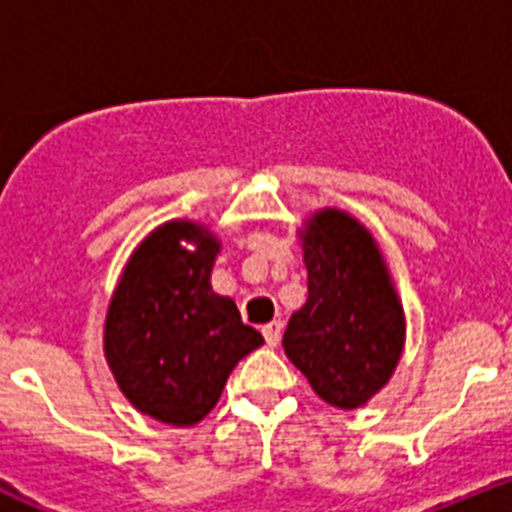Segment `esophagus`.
I'll use <instances>...</instances> for the list:
<instances>
[{
  "label": "esophagus",
  "mask_w": 512,
  "mask_h": 512,
  "mask_svg": "<svg viewBox=\"0 0 512 512\" xmlns=\"http://www.w3.org/2000/svg\"><path fill=\"white\" fill-rule=\"evenodd\" d=\"M261 333H264L269 346H277L279 338H282V323H279V320H271V323H266L264 328H261Z\"/></svg>",
  "instance_id": "esophagus-1"
}]
</instances>
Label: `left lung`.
Instances as JSON below:
<instances>
[{"label": "left lung", "instance_id": "obj_1", "mask_svg": "<svg viewBox=\"0 0 512 512\" xmlns=\"http://www.w3.org/2000/svg\"><path fill=\"white\" fill-rule=\"evenodd\" d=\"M307 302L292 312L282 346L320 400L354 410L390 382L405 346V312L374 235L325 207L300 230Z\"/></svg>", "mask_w": 512, "mask_h": 512}]
</instances>
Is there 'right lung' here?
Segmentation results:
<instances>
[{
  "instance_id": "right-lung-1",
  "label": "right lung",
  "mask_w": 512,
  "mask_h": 512,
  "mask_svg": "<svg viewBox=\"0 0 512 512\" xmlns=\"http://www.w3.org/2000/svg\"><path fill=\"white\" fill-rule=\"evenodd\" d=\"M220 241L169 220L133 251L104 320V356L133 408L161 423H200L235 364L264 343L230 297L212 292Z\"/></svg>"
}]
</instances>
